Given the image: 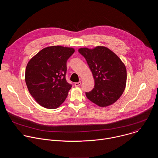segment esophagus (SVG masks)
<instances>
[{"instance_id": "esophagus-1", "label": "esophagus", "mask_w": 158, "mask_h": 158, "mask_svg": "<svg viewBox=\"0 0 158 158\" xmlns=\"http://www.w3.org/2000/svg\"><path fill=\"white\" fill-rule=\"evenodd\" d=\"M81 84V82H76L75 84H74V85H75V86L76 87H79V86H80V85Z\"/></svg>"}]
</instances>
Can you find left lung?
Returning <instances> with one entry per match:
<instances>
[{"instance_id":"obj_1","label":"left lung","mask_w":158,"mask_h":158,"mask_svg":"<svg viewBox=\"0 0 158 158\" xmlns=\"http://www.w3.org/2000/svg\"><path fill=\"white\" fill-rule=\"evenodd\" d=\"M94 79V87L85 93L89 100L100 107L114 103L123 94L126 84V66L119 57L104 46L81 48Z\"/></svg>"}]
</instances>
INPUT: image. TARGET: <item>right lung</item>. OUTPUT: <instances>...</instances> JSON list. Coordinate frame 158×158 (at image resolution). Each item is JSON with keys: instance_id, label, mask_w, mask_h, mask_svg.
I'll return each mask as SVG.
<instances>
[{"instance_id": "right-lung-1", "label": "right lung", "mask_w": 158, "mask_h": 158, "mask_svg": "<svg viewBox=\"0 0 158 158\" xmlns=\"http://www.w3.org/2000/svg\"><path fill=\"white\" fill-rule=\"evenodd\" d=\"M75 50L54 46L42 49L28 62L25 74L31 96L41 106L56 109L66 99L72 85L67 82V60Z\"/></svg>"}]
</instances>
